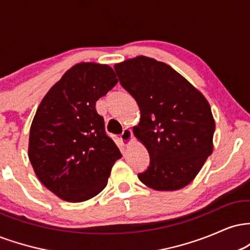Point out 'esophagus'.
Segmentation results:
<instances>
[{"mask_svg": "<svg viewBox=\"0 0 250 250\" xmlns=\"http://www.w3.org/2000/svg\"><path fill=\"white\" fill-rule=\"evenodd\" d=\"M133 131H131L130 128H125V130H123V133L121 134V140L123 142H125V147H129V145H130V142L133 141Z\"/></svg>", "mask_w": 250, "mask_h": 250, "instance_id": "obj_1", "label": "esophagus"}]
</instances>
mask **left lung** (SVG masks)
Masks as SVG:
<instances>
[{"label":"left lung","mask_w":250,"mask_h":250,"mask_svg":"<svg viewBox=\"0 0 250 250\" xmlns=\"http://www.w3.org/2000/svg\"><path fill=\"white\" fill-rule=\"evenodd\" d=\"M141 110L133 128L150 166L139 174L154 190L185 188L213 153L215 120L205 95L167 63L136 56L114 65Z\"/></svg>","instance_id":"obj_1"}]
</instances>
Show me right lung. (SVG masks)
<instances>
[{
    "instance_id": "add662e5",
    "label": "right lung",
    "mask_w": 250,
    "mask_h": 250,
    "mask_svg": "<svg viewBox=\"0 0 250 250\" xmlns=\"http://www.w3.org/2000/svg\"><path fill=\"white\" fill-rule=\"evenodd\" d=\"M117 82L108 64L77 63L37 108L28 156L42 185L67 202H83L101 193L114 163L122 157L95 107Z\"/></svg>"
}]
</instances>
